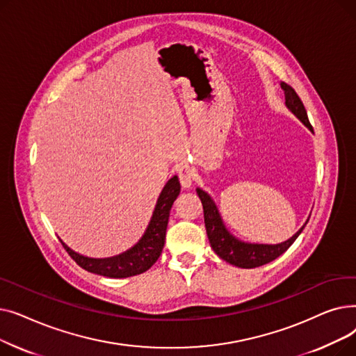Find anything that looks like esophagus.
<instances>
[{
  "mask_svg": "<svg viewBox=\"0 0 356 356\" xmlns=\"http://www.w3.org/2000/svg\"><path fill=\"white\" fill-rule=\"evenodd\" d=\"M176 172L179 175V179H180V183L184 189H189L192 183H193V177H195V173L192 170V167L188 165V164H183V165H179L176 168Z\"/></svg>",
  "mask_w": 356,
  "mask_h": 356,
  "instance_id": "esophagus-1",
  "label": "esophagus"
}]
</instances>
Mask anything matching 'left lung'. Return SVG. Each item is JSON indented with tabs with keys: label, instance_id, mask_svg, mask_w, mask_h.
<instances>
[{
	"label": "left lung",
	"instance_id": "left-lung-1",
	"mask_svg": "<svg viewBox=\"0 0 356 356\" xmlns=\"http://www.w3.org/2000/svg\"><path fill=\"white\" fill-rule=\"evenodd\" d=\"M282 89L284 90V97H286V106L293 112V114L300 120L310 131H313V127L309 122L307 118V112L306 108L302 102V99L298 98L296 90L287 85L282 83ZM202 204H203V215H204V227H207V234L211 242L212 250L222 258L225 259L227 263L241 267V268H255L259 266H264L267 263H271L277 257L286 252L293 242L297 239V236L302 234L305 225L298 229L290 239L282 242V244H250V242L239 241L235 238L232 234L223 225V220L220 218V213L216 208L215 202L212 197L203 192L202 189H196Z\"/></svg>",
	"mask_w": 356,
	"mask_h": 356
}]
</instances>
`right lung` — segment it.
Segmentation results:
<instances>
[{"mask_svg": "<svg viewBox=\"0 0 356 356\" xmlns=\"http://www.w3.org/2000/svg\"><path fill=\"white\" fill-rule=\"evenodd\" d=\"M179 193L180 181L177 176H173L165 183L157 199L152 220H149L143 238L133 248L120 255L109 258H89L74 252L60 239L62 245L74 259V263L89 273L111 278H125L141 274L156 263L163 251L168 216H170V209Z\"/></svg>", "mask_w": 356, "mask_h": 356, "instance_id": "right-lung-1", "label": "right lung"}]
</instances>
